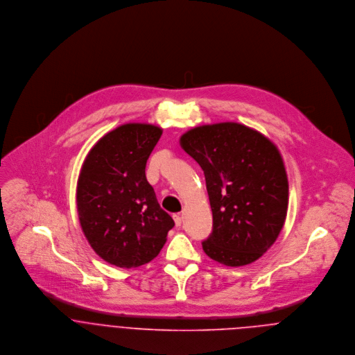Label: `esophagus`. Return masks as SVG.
<instances>
[{
  "label": "esophagus",
  "mask_w": 355,
  "mask_h": 355,
  "mask_svg": "<svg viewBox=\"0 0 355 355\" xmlns=\"http://www.w3.org/2000/svg\"><path fill=\"white\" fill-rule=\"evenodd\" d=\"M173 220H175L176 227H180V225H182V221H183V220H182V217H180L179 214H175V216H173Z\"/></svg>",
  "instance_id": "esophagus-1"
}]
</instances>
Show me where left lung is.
Listing matches in <instances>:
<instances>
[{
    "mask_svg": "<svg viewBox=\"0 0 355 355\" xmlns=\"http://www.w3.org/2000/svg\"><path fill=\"white\" fill-rule=\"evenodd\" d=\"M180 146L206 180L213 231L203 252L227 266L252 263L275 243L287 216L288 180L277 148L231 121L196 127Z\"/></svg>",
    "mask_w": 355,
    "mask_h": 355,
    "instance_id": "left-lung-1",
    "label": "left lung"
}]
</instances>
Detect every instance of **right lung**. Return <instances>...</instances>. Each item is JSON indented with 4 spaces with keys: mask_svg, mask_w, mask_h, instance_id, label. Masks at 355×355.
<instances>
[{
    "mask_svg": "<svg viewBox=\"0 0 355 355\" xmlns=\"http://www.w3.org/2000/svg\"><path fill=\"white\" fill-rule=\"evenodd\" d=\"M161 134L153 124H123L103 135L82 165L79 221L93 250L110 265L128 269L150 262L175 225L145 173Z\"/></svg>",
    "mask_w": 355,
    "mask_h": 355,
    "instance_id": "add662e5",
    "label": "right lung"
}]
</instances>
